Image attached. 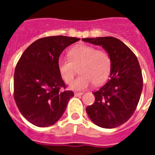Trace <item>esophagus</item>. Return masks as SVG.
I'll list each match as a JSON object with an SVG mask.
<instances>
[{
    "label": "esophagus",
    "mask_w": 155,
    "mask_h": 155,
    "mask_svg": "<svg viewBox=\"0 0 155 155\" xmlns=\"http://www.w3.org/2000/svg\"><path fill=\"white\" fill-rule=\"evenodd\" d=\"M83 94H84L83 92H74L75 96H81V95H82Z\"/></svg>",
    "instance_id": "34e87169"
}]
</instances>
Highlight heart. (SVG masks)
Instances as JSON below:
<instances>
[{"instance_id": "heart-1", "label": "heart", "mask_w": 155, "mask_h": 155, "mask_svg": "<svg viewBox=\"0 0 155 155\" xmlns=\"http://www.w3.org/2000/svg\"><path fill=\"white\" fill-rule=\"evenodd\" d=\"M69 60L61 58L57 63L59 73L67 84L74 78L76 68L79 67V77L71 87L74 90L85 89L94 82L103 83L109 77L111 70V58L105 50H98L87 45H78L68 52Z\"/></svg>"}]
</instances>
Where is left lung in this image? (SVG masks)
I'll return each mask as SVG.
<instances>
[{"mask_svg": "<svg viewBox=\"0 0 155 155\" xmlns=\"http://www.w3.org/2000/svg\"><path fill=\"white\" fill-rule=\"evenodd\" d=\"M102 46L111 58L110 79L93 92L94 102L86 108L91 121L102 128L112 129L124 124L136 110L142 88L141 69L134 52L114 37L82 39Z\"/></svg>", "mask_w": 155, "mask_h": 155, "instance_id": "1", "label": "left lung"}]
</instances>
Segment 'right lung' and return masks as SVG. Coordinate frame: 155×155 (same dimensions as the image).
Returning a JSON list of instances; mask_svg holds the SVG:
<instances>
[{
  "label": "right lung",
  "instance_id": "add662e5",
  "mask_svg": "<svg viewBox=\"0 0 155 155\" xmlns=\"http://www.w3.org/2000/svg\"><path fill=\"white\" fill-rule=\"evenodd\" d=\"M79 40L64 35L41 38L32 42L18 61L14 98L21 115L33 125H53L74 96L73 91L65 90L57 63L64 49Z\"/></svg>",
  "mask_w": 155,
  "mask_h": 155
}]
</instances>
